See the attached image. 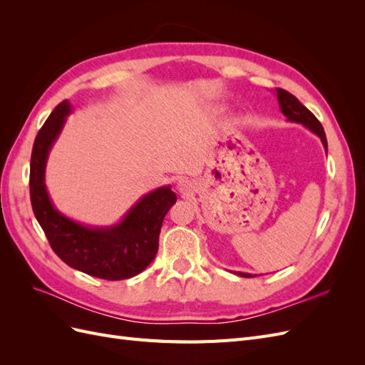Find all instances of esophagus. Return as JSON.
Returning <instances> with one entry per match:
<instances>
[{
    "label": "esophagus",
    "instance_id": "esophagus-1",
    "mask_svg": "<svg viewBox=\"0 0 365 365\" xmlns=\"http://www.w3.org/2000/svg\"><path fill=\"white\" fill-rule=\"evenodd\" d=\"M190 189H192V182H189L187 180H181V181L178 182V190H180L181 193L190 192Z\"/></svg>",
    "mask_w": 365,
    "mask_h": 365
}]
</instances>
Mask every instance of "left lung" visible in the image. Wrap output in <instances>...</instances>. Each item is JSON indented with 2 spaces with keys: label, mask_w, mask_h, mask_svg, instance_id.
<instances>
[{
  "label": "left lung",
  "mask_w": 365,
  "mask_h": 365,
  "mask_svg": "<svg viewBox=\"0 0 365 365\" xmlns=\"http://www.w3.org/2000/svg\"><path fill=\"white\" fill-rule=\"evenodd\" d=\"M277 98H279V105L283 115L288 118L289 121H295V123H302L303 126H306L307 129H311L314 134H317L323 141V146L327 152V140H326V134L324 129L319 123L318 118L309 111V109L298 102V98L295 96H292L291 93L282 90V88H277ZM240 277H254L252 274L248 272H236Z\"/></svg>",
  "instance_id": "obj_1"
}]
</instances>
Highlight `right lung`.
Segmentation results:
<instances>
[{
  "mask_svg": "<svg viewBox=\"0 0 365 365\" xmlns=\"http://www.w3.org/2000/svg\"><path fill=\"white\" fill-rule=\"evenodd\" d=\"M71 113L68 101L59 103L39 129L30 160V201L50 247L68 267L103 280H125L145 271L155 259L163 219L176 202L170 185L143 196L121 222L93 228L59 213L46 189V164L53 143Z\"/></svg>",
  "mask_w": 365,
  "mask_h": 365,
  "instance_id": "obj_1",
  "label": "right lung"
}]
</instances>
